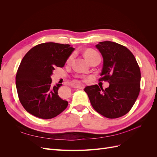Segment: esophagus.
Returning a JSON list of instances; mask_svg holds the SVG:
<instances>
[{
    "mask_svg": "<svg viewBox=\"0 0 157 157\" xmlns=\"http://www.w3.org/2000/svg\"><path fill=\"white\" fill-rule=\"evenodd\" d=\"M74 86H75V88H78V89H84V86H83V85L76 84V85H75Z\"/></svg>",
    "mask_w": 157,
    "mask_h": 157,
    "instance_id": "obj_1",
    "label": "esophagus"
}]
</instances>
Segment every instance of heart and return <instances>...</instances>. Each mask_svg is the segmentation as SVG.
Wrapping results in <instances>:
<instances>
[{
    "mask_svg": "<svg viewBox=\"0 0 157 157\" xmlns=\"http://www.w3.org/2000/svg\"><path fill=\"white\" fill-rule=\"evenodd\" d=\"M97 56H99V54L96 50H94L93 49H88L84 52V57L88 61V62ZM72 58H73V55H71L67 59L68 62L72 59Z\"/></svg>",
    "mask_w": 157,
    "mask_h": 157,
    "instance_id": "obj_1",
    "label": "heart"
}]
</instances>
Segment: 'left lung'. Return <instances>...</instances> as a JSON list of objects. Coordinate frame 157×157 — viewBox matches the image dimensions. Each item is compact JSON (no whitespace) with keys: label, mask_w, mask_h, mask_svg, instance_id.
I'll return each instance as SVG.
<instances>
[{"label":"left lung","mask_w":157,"mask_h":157,"mask_svg":"<svg viewBox=\"0 0 157 157\" xmlns=\"http://www.w3.org/2000/svg\"><path fill=\"white\" fill-rule=\"evenodd\" d=\"M96 48L103 58L101 77L109 86L105 90L98 85L86 86L93 108L109 118L125 115L134 105L140 91L141 72L134 56L126 47L116 42H99Z\"/></svg>","instance_id":"left-lung-1"}]
</instances>
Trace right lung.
Segmentation results:
<instances>
[{"label":"right lung","mask_w":157,"mask_h":157,"mask_svg":"<svg viewBox=\"0 0 157 157\" xmlns=\"http://www.w3.org/2000/svg\"><path fill=\"white\" fill-rule=\"evenodd\" d=\"M75 49L69 44L45 42L32 48L19 66L16 85L19 99L25 110L43 119L62 113L68 101L58 96L61 84L51 85V76L56 67H63Z\"/></svg>","instance_id":"obj_1"}]
</instances>
